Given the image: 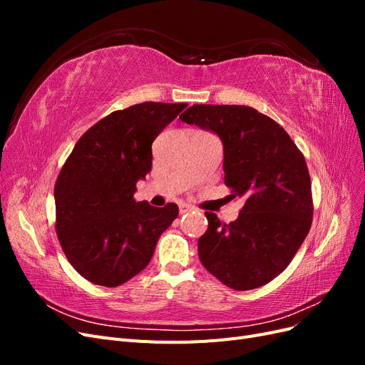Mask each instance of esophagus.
Instances as JSON below:
<instances>
[{"instance_id":"obj_1","label":"esophagus","mask_w":365,"mask_h":365,"mask_svg":"<svg viewBox=\"0 0 365 365\" xmlns=\"http://www.w3.org/2000/svg\"><path fill=\"white\" fill-rule=\"evenodd\" d=\"M192 210V205H189V204H180V215H184V213H187V212H190Z\"/></svg>"}]
</instances>
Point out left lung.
Returning a JSON list of instances; mask_svg holds the SVG:
<instances>
[{
  "instance_id": "left-lung-1",
  "label": "left lung",
  "mask_w": 365,
  "mask_h": 365,
  "mask_svg": "<svg viewBox=\"0 0 365 365\" xmlns=\"http://www.w3.org/2000/svg\"><path fill=\"white\" fill-rule=\"evenodd\" d=\"M219 135L225 185L245 200L233 222L207 212L197 240L204 268L236 291L282 274L312 225L311 176L303 153L277 121L242 105H193L180 115Z\"/></svg>"
}]
</instances>
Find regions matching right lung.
Segmentation results:
<instances>
[{
    "label": "right lung",
    "mask_w": 365,
    "mask_h": 365,
    "mask_svg": "<svg viewBox=\"0 0 365 365\" xmlns=\"http://www.w3.org/2000/svg\"><path fill=\"white\" fill-rule=\"evenodd\" d=\"M187 103L145 102L98 120L76 143L54 185L56 233L71 267L94 284H123L148 267L178 205L137 202L152 143Z\"/></svg>",
    "instance_id": "right-lung-1"
}]
</instances>
